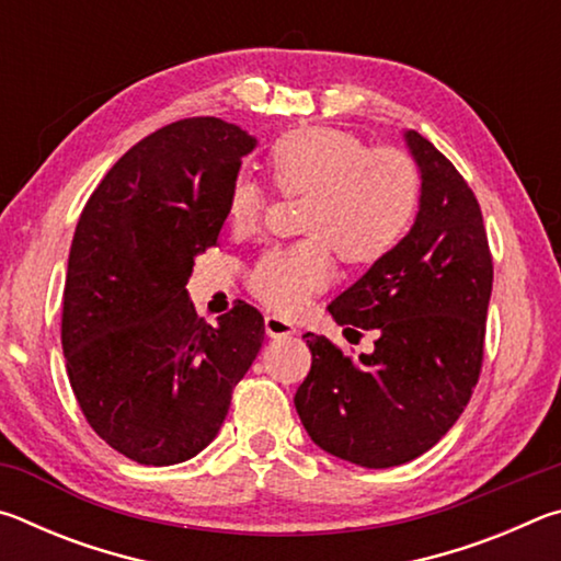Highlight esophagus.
<instances>
[{"mask_svg":"<svg viewBox=\"0 0 561 561\" xmlns=\"http://www.w3.org/2000/svg\"><path fill=\"white\" fill-rule=\"evenodd\" d=\"M264 331H267V336H272V339H287V336L297 334V327H294L287 319L267 314L264 317Z\"/></svg>","mask_w":561,"mask_h":561,"instance_id":"obj_1","label":"esophagus"}]
</instances>
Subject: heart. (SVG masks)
<instances>
[{
  "instance_id": "b5f03b06",
  "label": "heart",
  "mask_w": 561,
  "mask_h": 561,
  "mask_svg": "<svg viewBox=\"0 0 561 561\" xmlns=\"http://www.w3.org/2000/svg\"><path fill=\"white\" fill-rule=\"evenodd\" d=\"M274 187L304 195L299 230L309 237L267 250L250 272V289L270 309L291 314L331 282V247L348 264H374L411 227L421 175L396 148H368L354 133L304 126L284 133L267 153ZM264 213L257 183L240 178L227 195V220L250 232Z\"/></svg>"
}]
</instances>
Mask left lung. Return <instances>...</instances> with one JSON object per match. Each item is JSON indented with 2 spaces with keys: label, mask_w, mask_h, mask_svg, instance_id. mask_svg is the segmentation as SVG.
<instances>
[{
  "label": "left lung",
  "mask_w": 561,
  "mask_h": 561,
  "mask_svg": "<svg viewBox=\"0 0 561 561\" xmlns=\"http://www.w3.org/2000/svg\"><path fill=\"white\" fill-rule=\"evenodd\" d=\"M403 138L421 170L411 232L329 304L339 327L378 331L374 354L354 360L304 334L311 371L294 396L309 438L360 468L431 450L468 405L485 351L492 254L480 205L428 138Z\"/></svg>",
  "instance_id": "obj_1"
}]
</instances>
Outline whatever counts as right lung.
Here are the masks:
<instances>
[{"label": "right lung", "mask_w": 561, "mask_h": 561, "mask_svg": "<svg viewBox=\"0 0 561 561\" xmlns=\"http://www.w3.org/2000/svg\"><path fill=\"white\" fill-rule=\"evenodd\" d=\"M254 146L213 116L170 123L108 170L76 225L66 371L99 438L140 465L163 468L207 448L262 348L257 309L240 301L210 327L185 289L197 254L217 244Z\"/></svg>", "instance_id": "1"}]
</instances>
